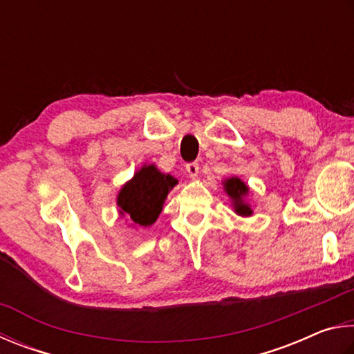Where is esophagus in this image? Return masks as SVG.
Instances as JSON below:
<instances>
[{"instance_id": "esophagus-1", "label": "esophagus", "mask_w": 354, "mask_h": 354, "mask_svg": "<svg viewBox=\"0 0 354 354\" xmlns=\"http://www.w3.org/2000/svg\"><path fill=\"white\" fill-rule=\"evenodd\" d=\"M199 163H196V161H193V163H188L187 165V172L189 174V177H197V174H199Z\"/></svg>"}]
</instances>
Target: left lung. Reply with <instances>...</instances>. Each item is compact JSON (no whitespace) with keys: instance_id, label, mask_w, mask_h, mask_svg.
Wrapping results in <instances>:
<instances>
[{"instance_id":"8db88e82","label":"left lung","mask_w":354,"mask_h":354,"mask_svg":"<svg viewBox=\"0 0 354 354\" xmlns=\"http://www.w3.org/2000/svg\"><path fill=\"white\" fill-rule=\"evenodd\" d=\"M224 189L232 199L234 213L239 216H252L253 212L249 203L245 202V196L249 194V187L238 177H230L224 180Z\"/></svg>"}]
</instances>
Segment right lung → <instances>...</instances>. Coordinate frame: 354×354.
I'll use <instances>...</instances> for the list:
<instances>
[{"mask_svg":"<svg viewBox=\"0 0 354 354\" xmlns=\"http://www.w3.org/2000/svg\"><path fill=\"white\" fill-rule=\"evenodd\" d=\"M177 182L171 174L160 172L155 165H145L118 193L120 214L136 227L152 225L163 209L167 193Z\"/></svg>","mask_w":354,"mask_h":354,"instance_id":"add662e5","label":"right lung"}]
</instances>
